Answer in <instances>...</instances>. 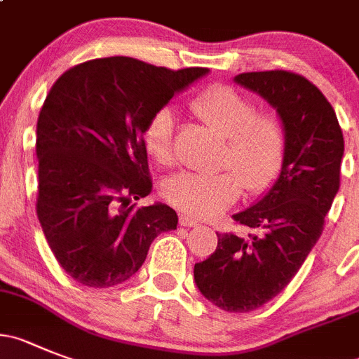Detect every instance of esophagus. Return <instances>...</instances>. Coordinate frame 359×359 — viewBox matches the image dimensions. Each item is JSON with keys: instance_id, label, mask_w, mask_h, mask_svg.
Segmentation results:
<instances>
[{"instance_id": "1", "label": "esophagus", "mask_w": 359, "mask_h": 359, "mask_svg": "<svg viewBox=\"0 0 359 359\" xmlns=\"http://www.w3.org/2000/svg\"><path fill=\"white\" fill-rule=\"evenodd\" d=\"M179 223H180V226H187V229H191V226H196V225H198V221L193 219V217L187 216V214H180Z\"/></svg>"}]
</instances>
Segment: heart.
Returning a JSON list of instances; mask_svg holds the SVG:
<instances>
[{"label": "heart", "mask_w": 359, "mask_h": 359, "mask_svg": "<svg viewBox=\"0 0 359 359\" xmlns=\"http://www.w3.org/2000/svg\"><path fill=\"white\" fill-rule=\"evenodd\" d=\"M191 109L210 129L226 138L219 173H179L164 186V196L187 216L209 219L236 203L241 187L260 195L280 179L287 157L285 123L273 109L257 104L239 90L214 85L191 100ZM175 116L170 108L152 113L143 130L147 152L159 164L173 163Z\"/></svg>", "instance_id": "obj_1"}]
</instances>
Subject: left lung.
Returning a JSON list of instances; mask_svg holds the SVG:
<instances>
[{"label": "left lung", "mask_w": 359, "mask_h": 359, "mask_svg": "<svg viewBox=\"0 0 359 359\" xmlns=\"http://www.w3.org/2000/svg\"><path fill=\"white\" fill-rule=\"evenodd\" d=\"M236 83L276 108L287 130L280 179L259 203L233 216L255 233H217L216 251L195 264L200 292L221 310L244 313L285 289L319 241L340 187L344 134L333 106L301 74L244 72Z\"/></svg>", "instance_id": "8db88e82"}]
</instances>
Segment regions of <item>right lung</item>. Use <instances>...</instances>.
<instances>
[{
  "instance_id": "obj_1",
  "label": "right lung",
  "mask_w": 359,
  "mask_h": 359,
  "mask_svg": "<svg viewBox=\"0 0 359 359\" xmlns=\"http://www.w3.org/2000/svg\"><path fill=\"white\" fill-rule=\"evenodd\" d=\"M207 72L111 56L72 67L49 90L36 122V216L72 280L95 289L123 283L152 241L177 229L172 207L130 205L152 191L143 130Z\"/></svg>"
}]
</instances>
